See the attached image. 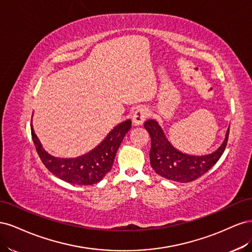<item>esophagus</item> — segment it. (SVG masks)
I'll use <instances>...</instances> for the list:
<instances>
[{
	"label": "esophagus",
	"instance_id": "1",
	"mask_svg": "<svg viewBox=\"0 0 252 252\" xmlns=\"http://www.w3.org/2000/svg\"><path fill=\"white\" fill-rule=\"evenodd\" d=\"M148 117V109L145 107H139L136 109L132 116V122L134 126H141L144 121L146 120V118Z\"/></svg>",
	"mask_w": 252,
	"mask_h": 252
}]
</instances>
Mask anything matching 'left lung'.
<instances>
[{"label":"left lung","mask_w":252,"mask_h":252,"mask_svg":"<svg viewBox=\"0 0 252 252\" xmlns=\"http://www.w3.org/2000/svg\"><path fill=\"white\" fill-rule=\"evenodd\" d=\"M144 127L151 138L150 165L161 177L179 183H188L202 177L222 157L226 148L229 128L222 145L208 155L192 156L174 148L156 120H147Z\"/></svg>","instance_id":"1"}]
</instances>
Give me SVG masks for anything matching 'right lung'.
Segmentation results:
<instances>
[{
    "instance_id": "obj_1",
    "label": "right lung",
    "mask_w": 252,
    "mask_h": 252,
    "mask_svg": "<svg viewBox=\"0 0 252 252\" xmlns=\"http://www.w3.org/2000/svg\"><path fill=\"white\" fill-rule=\"evenodd\" d=\"M131 128V121L126 120L114 127L95 148L78 158H56L45 150L34 133L32 121V135L41 161L45 167L67 183L74 185H94L107 174L114 162L117 151L125 134Z\"/></svg>"
}]
</instances>
